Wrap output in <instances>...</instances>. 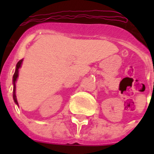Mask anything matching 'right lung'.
I'll use <instances>...</instances> for the list:
<instances>
[{
	"label": "right lung",
	"instance_id": "right-lung-1",
	"mask_svg": "<svg viewBox=\"0 0 154 154\" xmlns=\"http://www.w3.org/2000/svg\"><path fill=\"white\" fill-rule=\"evenodd\" d=\"M23 59L19 61L18 62L16 65V69H15V72H14V74L13 75V79H12V83H13V99L16 105L18 106V103H17V97H16V82H17V77H18V73H19V69L21 67V64H22Z\"/></svg>",
	"mask_w": 154,
	"mask_h": 154
}]
</instances>
